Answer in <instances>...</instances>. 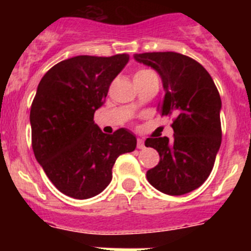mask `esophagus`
<instances>
[{"label": "esophagus", "instance_id": "1", "mask_svg": "<svg viewBox=\"0 0 251 251\" xmlns=\"http://www.w3.org/2000/svg\"><path fill=\"white\" fill-rule=\"evenodd\" d=\"M137 147H138L139 150H143V148H145V141L142 138L137 139Z\"/></svg>", "mask_w": 251, "mask_h": 251}]
</instances>
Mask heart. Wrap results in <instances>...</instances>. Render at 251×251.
I'll return each mask as SVG.
<instances>
[{
  "mask_svg": "<svg viewBox=\"0 0 251 251\" xmlns=\"http://www.w3.org/2000/svg\"><path fill=\"white\" fill-rule=\"evenodd\" d=\"M148 73H152L151 70H139L138 73L136 74V76H138V75H145V74H148Z\"/></svg>",
  "mask_w": 251,
  "mask_h": 251,
  "instance_id": "1",
  "label": "heart"
}]
</instances>
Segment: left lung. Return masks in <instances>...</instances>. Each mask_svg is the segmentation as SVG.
<instances>
[{
    "label": "left lung",
    "mask_w": 251,
    "mask_h": 251,
    "mask_svg": "<svg viewBox=\"0 0 251 251\" xmlns=\"http://www.w3.org/2000/svg\"><path fill=\"white\" fill-rule=\"evenodd\" d=\"M134 60L159 74L165 97L158 104L163 117L174 115V138H147L159 162L147 171L158 191L179 196L194 191L211 174L221 146V99L212 77L196 60L178 52L134 54Z\"/></svg>",
    "instance_id": "obj_1"
}]
</instances>
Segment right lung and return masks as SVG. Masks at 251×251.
<instances>
[{
	"instance_id": "right-lung-1",
	"label": "right lung",
	"mask_w": 251,
	"mask_h": 251,
	"mask_svg": "<svg viewBox=\"0 0 251 251\" xmlns=\"http://www.w3.org/2000/svg\"><path fill=\"white\" fill-rule=\"evenodd\" d=\"M128 61V54L70 57L39 83L30 112L32 150L49 179L66 196L85 200L100 194L112 181L115 159L136 150L130 130L105 134L93 121Z\"/></svg>"
}]
</instances>
